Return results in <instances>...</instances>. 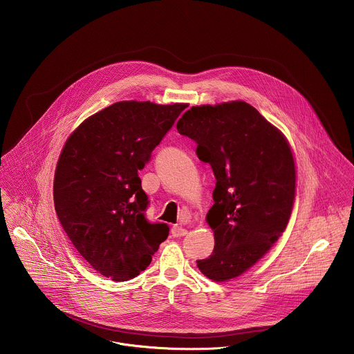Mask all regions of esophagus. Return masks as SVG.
Wrapping results in <instances>:
<instances>
[{
	"label": "esophagus",
	"instance_id": "esophagus-1",
	"mask_svg": "<svg viewBox=\"0 0 354 354\" xmlns=\"http://www.w3.org/2000/svg\"><path fill=\"white\" fill-rule=\"evenodd\" d=\"M187 233H188V230H187L185 227H183V226L174 225V226L171 227V234H173V237H183V236H185Z\"/></svg>",
	"mask_w": 354,
	"mask_h": 354
}]
</instances>
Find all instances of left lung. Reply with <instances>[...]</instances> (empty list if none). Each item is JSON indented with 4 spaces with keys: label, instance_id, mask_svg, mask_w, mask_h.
<instances>
[{
    "label": "left lung",
    "instance_id": "1",
    "mask_svg": "<svg viewBox=\"0 0 354 354\" xmlns=\"http://www.w3.org/2000/svg\"><path fill=\"white\" fill-rule=\"evenodd\" d=\"M198 143L216 184L205 219L214 251L198 267L225 282L250 270L282 236L296 198V163L285 135L243 101L192 106L177 122Z\"/></svg>",
    "mask_w": 354,
    "mask_h": 354
}]
</instances>
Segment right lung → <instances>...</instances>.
<instances>
[{
  "label": "right lung",
  "mask_w": 354,
  "mask_h": 354,
  "mask_svg": "<svg viewBox=\"0 0 354 354\" xmlns=\"http://www.w3.org/2000/svg\"><path fill=\"white\" fill-rule=\"evenodd\" d=\"M185 103H113L68 138L54 174V207L69 240L90 266L121 282L139 275L169 236L151 223L139 170Z\"/></svg>",
  "instance_id": "right-lung-1"
}]
</instances>
